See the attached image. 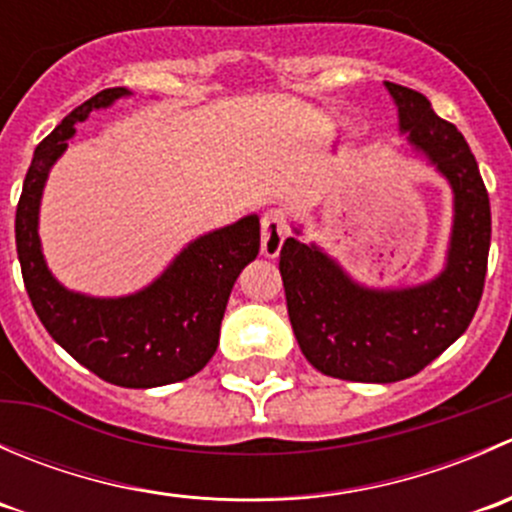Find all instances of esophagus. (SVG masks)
Masks as SVG:
<instances>
[{
    "instance_id": "obj_1",
    "label": "esophagus",
    "mask_w": 512,
    "mask_h": 512,
    "mask_svg": "<svg viewBox=\"0 0 512 512\" xmlns=\"http://www.w3.org/2000/svg\"><path fill=\"white\" fill-rule=\"evenodd\" d=\"M287 237V218L280 208H270L262 215V255L277 257Z\"/></svg>"
}]
</instances>
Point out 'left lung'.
<instances>
[{
  "instance_id": "1",
  "label": "left lung",
  "mask_w": 512,
  "mask_h": 512,
  "mask_svg": "<svg viewBox=\"0 0 512 512\" xmlns=\"http://www.w3.org/2000/svg\"><path fill=\"white\" fill-rule=\"evenodd\" d=\"M399 131L436 165L453 190L446 267L431 282L374 289L354 282L322 247L287 237L280 252L287 312L309 364L347 381L409 379L468 329L485 285L490 200L466 138L433 113L431 101L386 81ZM299 235V227H294Z\"/></svg>"
}]
</instances>
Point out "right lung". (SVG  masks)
Segmentation results:
<instances>
[{"label":"right lung","instance_id":"obj_1","mask_svg":"<svg viewBox=\"0 0 512 512\" xmlns=\"http://www.w3.org/2000/svg\"><path fill=\"white\" fill-rule=\"evenodd\" d=\"M123 96H131L123 86L98 91L36 146L14 230L24 287L54 342L108 384L153 389L188 379L213 359L232 285L260 252V218L247 215L188 242L156 282L128 297H89L61 285L39 240L44 183L76 123Z\"/></svg>","mask_w":512,"mask_h":512}]
</instances>
